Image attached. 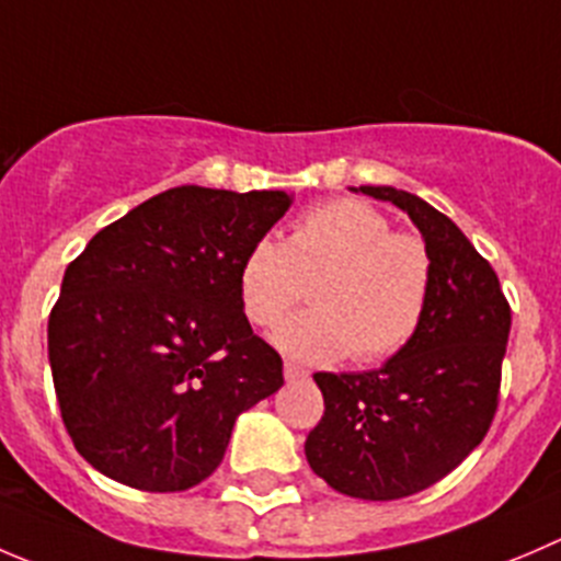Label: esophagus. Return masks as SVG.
Masks as SVG:
<instances>
[{"instance_id":"obj_1","label":"esophagus","mask_w":561,"mask_h":561,"mask_svg":"<svg viewBox=\"0 0 561 561\" xmlns=\"http://www.w3.org/2000/svg\"><path fill=\"white\" fill-rule=\"evenodd\" d=\"M307 375L309 373L304 367H298V364H293V362H285V380H304Z\"/></svg>"}]
</instances>
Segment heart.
<instances>
[{
  "label": "heart",
  "mask_w": 561,
  "mask_h": 561,
  "mask_svg": "<svg viewBox=\"0 0 561 561\" xmlns=\"http://www.w3.org/2000/svg\"><path fill=\"white\" fill-rule=\"evenodd\" d=\"M312 282V309L285 320L274 342L304 362L362 364L400 353L422 325L433 287L425 238L391 230L362 199L304 210L285 243L260 238L238 265V304L257 329L279 323Z\"/></svg>",
  "instance_id": "1"
}]
</instances>
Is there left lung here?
Returning a JSON list of instances; mask_svg holds the SVG:
<instances>
[{
	"label": "left lung",
	"mask_w": 561,
	"mask_h": 561,
	"mask_svg": "<svg viewBox=\"0 0 561 561\" xmlns=\"http://www.w3.org/2000/svg\"><path fill=\"white\" fill-rule=\"evenodd\" d=\"M411 216L433 257L413 340L380 369L314 373L323 416L304 453L334 491L391 502L436 485L488 436L502 391L510 301L496 271L453 219L391 186H362Z\"/></svg>",
	"instance_id": "obj_1"
}]
</instances>
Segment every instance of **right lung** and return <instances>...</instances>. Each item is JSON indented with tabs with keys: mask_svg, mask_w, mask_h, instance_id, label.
Listing matches in <instances>:
<instances>
[{
	"mask_svg": "<svg viewBox=\"0 0 561 561\" xmlns=\"http://www.w3.org/2000/svg\"><path fill=\"white\" fill-rule=\"evenodd\" d=\"M285 192L178 186L103 227L48 314L62 425L101 474L150 493L219 469L238 413L274 394L282 356L238 304V265Z\"/></svg>",
	"mask_w": 561,
	"mask_h": 561,
	"instance_id": "right-lung-1",
	"label": "right lung"
}]
</instances>
